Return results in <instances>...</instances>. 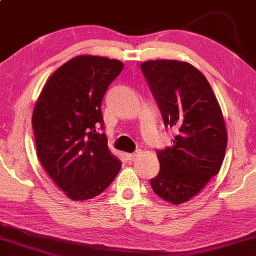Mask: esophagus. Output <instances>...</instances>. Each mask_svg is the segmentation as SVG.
<instances>
[{
    "instance_id": "esophagus-1",
    "label": "esophagus",
    "mask_w": 256,
    "mask_h": 256,
    "mask_svg": "<svg viewBox=\"0 0 256 256\" xmlns=\"http://www.w3.org/2000/svg\"><path fill=\"white\" fill-rule=\"evenodd\" d=\"M140 152H141L140 150H136L134 152H132V154H126V158H128V160H130V161H133L136 158H138V155L140 154Z\"/></svg>"
}]
</instances>
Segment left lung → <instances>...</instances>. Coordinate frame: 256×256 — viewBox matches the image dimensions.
I'll return each mask as SVG.
<instances>
[{
	"instance_id": "obj_1",
	"label": "left lung",
	"mask_w": 256,
	"mask_h": 256,
	"mask_svg": "<svg viewBox=\"0 0 256 256\" xmlns=\"http://www.w3.org/2000/svg\"><path fill=\"white\" fill-rule=\"evenodd\" d=\"M140 68L164 126L177 131L172 146L156 152L160 172L152 188L164 201L184 204L222 166L228 142L222 110L208 80L190 63L158 60Z\"/></svg>"
}]
</instances>
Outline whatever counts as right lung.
<instances>
[{
	"label": "right lung",
	"mask_w": 256,
	"mask_h": 256,
	"mask_svg": "<svg viewBox=\"0 0 256 256\" xmlns=\"http://www.w3.org/2000/svg\"><path fill=\"white\" fill-rule=\"evenodd\" d=\"M123 66L120 60L102 56L74 57L49 77L34 106L38 158L71 200L98 196L120 170V161L96 126L104 128L102 98Z\"/></svg>",
	"instance_id": "obj_1"
}]
</instances>
